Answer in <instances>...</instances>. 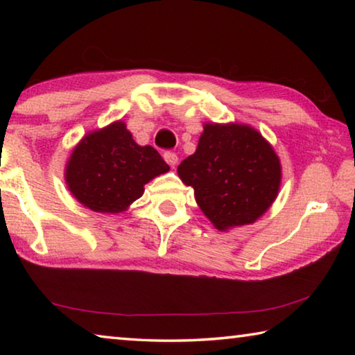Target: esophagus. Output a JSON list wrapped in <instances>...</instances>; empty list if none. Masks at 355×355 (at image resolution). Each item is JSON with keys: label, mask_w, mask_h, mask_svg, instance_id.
Masks as SVG:
<instances>
[{"label": "esophagus", "mask_w": 355, "mask_h": 355, "mask_svg": "<svg viewBox=\"0 0 355 355\" xmlns=\"http://www.w3.org/2000/svg\"><path fill=\"white\" fill-rule=\"evenodd\" d=\"M164 159H166V163L169 164L171 167H175L177 166V163H178V156H177V153H173V152H164Z\"/></svg>", "instance_id": "esophagus-1"}]
</instances>
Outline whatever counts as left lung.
<instances>
[{"label": "left lung", "instance_id": "1", "mask_svg": "<svg viewBox=\"0 0 355 355\" xmlns=\"http://www.w3.org/2000/svg\"><path fill=\"white\" fill-rule=\"evenodd\" d=\"M178 177L194 188L197 205L218 230L255 222L279 194L282 167L264 137L249 125L205 123L194 155Z\"/></svg>", "mask_w": 355, "mask_h": 355}]
</instances>
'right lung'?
Returning a JSON list of instances; mask_svg holds the SVG:
<instances>
[{
	"label": "right lung",
	"instance_id": "obj_1",
	"mask_svg": "<svg viewBox=\"0 0 355 355\" xmlns=\"http://www.w3.org/2000/svg\"><path fill=\"white\" fill-rule=\"evenodd\" d=\"M169 166L150 146H137L122 120L92 131L71 152L65 183L75 199L97 213H122L144 186Z\"/></svg>",
	"mask_w": 355,
	"mask_h": 355
}]
</instances>
